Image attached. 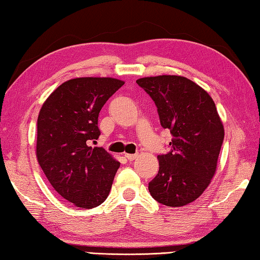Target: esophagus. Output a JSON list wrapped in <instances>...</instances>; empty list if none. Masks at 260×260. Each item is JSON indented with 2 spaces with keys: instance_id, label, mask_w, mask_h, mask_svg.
Returning <instances> with one entry per match:
<instances>
[{
  "instance_id": "34e87169",
  "label": "esophagus",
  "mask_w": 260,
  "mask_h": 260,
  "mask_svg": "<svg viewBox=\"0 0 260 260\" xmlns=\"http://www.w3.org/2000/svg\"><path fill=\"white\" fill-rule=\"evenodd\" d=\"M137 156H138L137 154H124V157L128 160H134Z\"/></svg>"
}]
</instances>
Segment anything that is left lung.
Here are the masks:
<instances>
[{
  "label": "left lung",
  "instance_id": "obj_1",
  "mask_svg": "<svg viewBox=\"0 0 260 260\" xmlns=\"http://www.w3.org/2000/svg\"><path fill=\"white\" fill-rule=\"evenodd\" d=\"M157 107L160 125L172 135L171 150L158 155L159 170L148 190L169 207L192 203L208 187L216 171L224 128L206 90L181 76L137 80Z\"/></svg>",
  "mask_w": 260,
  "mask_h": 260
}]
</instances>
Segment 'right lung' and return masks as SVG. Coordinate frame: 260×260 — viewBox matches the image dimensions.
<instances>
[{
	"instance_id": "add662e5",
	"label": "right lung",
	"mask_w": 260,
	"mask_h": 260,
	"mask_svg": "<svg viewBox=\"0 0 260 260\" xmlns=\"http://www.w3.org/2000/svg\"><path fill=\"white\" fill-rule=\"evenodd\" d=\"M124 85L114 78H76L58 86L37 120L36 156L56 192L75 206L90 209L107 198L120 163L96 144L99 115Z\"/></svg>"
}]
</instances>
